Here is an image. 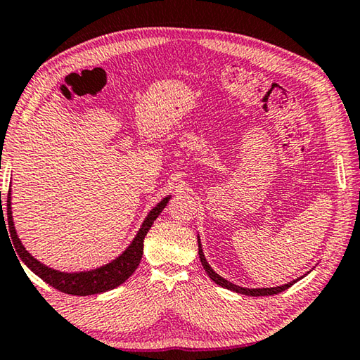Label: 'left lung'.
<instances>
[{
  "label": "left lung",
  "instance_id": "1",
  "mask_svg": "<svg viewBox=\"0 0 360 360\" xmlns=\"http://www.w3.org/2000/svg\"><path fill=\"white\" fill-rule=\"evenodd\" d=\"M198 238V255H200V262H202V265L205 268V271L208 273V276L214 281L217 285H221V288H225L229 290H233L236 292V294H243V295H249V297H264V295H275V294H279V292H283L285 289H289L292 284H295L297 281H300V279L303 278H297L294 279V281H290L288 284H283V285H276V288H259V289H249V288H241V285H236L233 283L227 281V279L222 278L221 275H217V273L212 270L211 265L206 262V257L203 254V249H202V241H200V236H197Z\"/></svg>",
  "mask_w": 360,
  "mask_h": 360
}]
</instances>
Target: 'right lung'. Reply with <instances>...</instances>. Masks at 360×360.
I'll return each instance as SVG.
<instances>
[{
	"instance_id": "1",
	"label": "right lung",
	"mask_w": 360,
	"mask_h": 360,
	"mask_svg": "<svg viewBox=\"0 0 360 360\" xmlns=\"http://www.w3.org/2000/svg\"><path fill=\"white\" fill-rule=\"evenodd\" d=\"M172 198V195H168L162 200L160 203H157L154 208H152L148 216L139 227L138 233L135 235V238L131 240V243L124 252H122L119 257H115L114 260L109 262V264H105L101 266H96L94 270H87V271H60V270H53V268L47 266L44 264H41L38 259H34L32 254H30L25 246L22 245V241L17 235L15 227H14V221H12V206H11V188L8 193V205H6V210H8V225H9V235L11 240L14 243V249L17 255H19L20 260L25 264L30 270H32L34 275H38L42 281H46L49 285H52L53 289H57L60 292H65V294H71V295H94V294H101V292L115 289L117 285L124 284L127 279H129L133 271L136 270L139 262H141L143 257V248H144V238L148 235L149 229L152 227L155 219L160 216V212L165 210L167 203ZM1 200V197H0ZM1 203V202H0ZM3 210V205H1ZM1 222L4 219V214L1 211ZM6 227V224H4Z\"/></svg>"
}]
</instances>
